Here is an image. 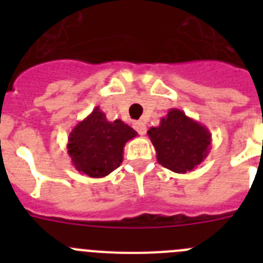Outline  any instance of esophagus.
<instances>
[{
    "mask_svg": "<svg viewBox=\"0 0 263 263\" xmlns=\"http://www.w3.org/2000/svg\"><path fill=\"white\" fill-rule=\"evenodd\" d=\"M133 127L138 132V134H141V136H145L146 134V125L142 121H136L133 124Z\"/></svg>",
    "mask_w": 263,
    "mask_h": 263,
    "instance_id": "obj_1",
    "label": "esophagus"
}]
</instances>
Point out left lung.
Masks as SVG:
<instances>
[{"instance_id":"8db88e82","label":"left lung","mask_w":263,"mask_h":263,"mask_svg":"<svg viewBox=\"0 0 263 263\" xmlns=\"http://www.w3.org/2000/svg\"><path fill=\"white\" fill-rule=\"evenodd\" d=\"M147 134L158 162L174 173L194 171L210 154L212 136L208 127L179 109H170L159 126L150 127Z\"/></svg>"}]
</instances>
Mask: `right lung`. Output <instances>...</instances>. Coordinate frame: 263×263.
<instances>
[{"mask_svg": "<svg viewBox=\"0 0 263 263\" xmlns=\"http://www.w3.org/2000/svg\"><path fill=\"white\" fill-rule=\"evenodd\" d=\"M136 137L133 127L121 120L108 121L105 113L96 106L72 129L67 148L79 173L104 178L122 163L125 145Z\"/></svg>", "mask_w": 263, "mask_h": 263, "instance_id": "1", "label": "right lung"}]
</instances>
